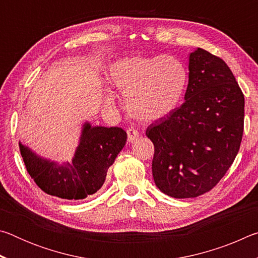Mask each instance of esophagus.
<instances>
[{
    "instance_id": "34e87169",
    "label": "esophagus",
    "mask_w": 258,
    "mask_h": 258,
    "mask_svg": "<svg viewBox=\"0 0 258 258\" xmlns=\"http://www.w3.org/2000/svg\"><path fill=\"white\" fill-rule=\"evenodd\" d=\"M126 132H127V141L128 142L133 143V142H135L139 139V132L135 128L130 127V128H127V131H126Z\"/></svg>"
}]
</instances>
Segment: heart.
I'll use <instances>...</instances> for the list:
<instances>
[{
    "mask_svg": "<svg viewBox=\"0 0 258 258\" xmlns=\"http://www.w3.org/2000/svg\"><path fill=\"white\" fill-rule=\"evenodd\" d=\"M110 85L124 95V106L133 118L152 121L178 107L187 84V71L172 55H134L119 59L108 69ZM107 102L112 97L107 95Z\"/></svg>",
    "mask_w": 258,
    "mask_h": 258,
    "instance_id": "heart-1",
    "label": "heart"
}]
</instances>
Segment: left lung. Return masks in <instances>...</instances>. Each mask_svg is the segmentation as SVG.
Instances as JSON below:
<instances>
[{
	"instance_id": "left-lung-1",
	"label": "left lung",
	"mask_w": 258,
	"mask_h": 258,
	"mask_svg": "<svg viewBox=\"0 0 258 258\" xmlns=\"http://www.w3.org/2000/svg\"><path fill=\"white\" fill-rule=\"evenodd\" d=\"M185 101L147 128L155 146L152 176L173 198H195L232 165L243 132L244 98L223 60L198 47L189 55Z\"/></svg>"
}]
</instances>
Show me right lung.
I'll return each instance as SVG.
<instances>
[{
	"label": "right lung",
	"mask_w": 258,
	"mask_h": 258,
	"mask_svg": "<svg viewBox=\"0 0 258 258\" xmlns=\"http://www.w3.org/2000/svg\"><path fill=\"white\" fill-rule=\"evenodd\" d=\"M126 139L123 128L92 126L85 121L72 163L59 164L44 158L21 142L19 149L28 174L45 194L78 200L103 185L108 168L124 148Z\"/></svg>",
	"instance_id": "right-lung-1"
}]
</instances>
